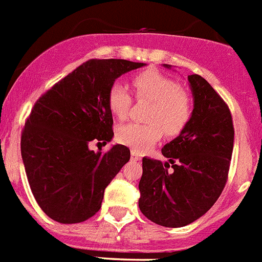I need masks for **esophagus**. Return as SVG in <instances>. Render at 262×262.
Wrapping results in <instances>:
<instances>
[{
	"instance_id": "obj_1",
	"label": "esophagus",
	"mask_w": 262,
	"mask_h": 262,
	"mask_svg": "<svg viewBox=\"0 0 262 262\" xmlns=\"http://www.w3.org/2000/svg\"><path fill=\"white\" fill-rule=\"evenodd\" d=\"M131 160L133 161H140L141 160V156L139 155L136 150H131Z\"/></svg>"
}]
</instances>
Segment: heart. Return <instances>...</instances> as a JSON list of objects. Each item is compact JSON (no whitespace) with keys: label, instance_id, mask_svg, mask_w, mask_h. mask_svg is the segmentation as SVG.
I'll use <instances>...</instances> for the list:
<instances>
[{"label":"heart","instance_id":"heart-1","mask_svg":"<svg viewBox=\"0 0 262 262\" xmlns=\"http://www.w3.org/2000/svg\"><path fill=\"white\" fill-rule=\"evenodd\" d=\"M136 97L152 102L147 114L148 123H126L117 129V140L123 145L143 152L157 143L162 129L167 135H178L192 117V100L188 93L169 76L157 70H145L133 79ZM107 104L117 118L128 115L133 98L123 84L115 83L109 91Z\"/></svg>","mask_w":262,"mask_h":262}]
</instances>
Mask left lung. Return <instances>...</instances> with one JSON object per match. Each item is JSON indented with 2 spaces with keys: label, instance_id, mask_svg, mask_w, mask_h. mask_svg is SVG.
<instances>
[{
  "label": "left lung",
  "instance_id": "obj_1",
  "mask_svg": "<svg viewBox=\"0 0 262 262\" xmlns=\"http://www.w3.org/2000/svg\"><path fill=\"white\" fill-rule=\"evenodd\" d=\"M188 85L193 97L188 124L161 150L166 162L143 158L139 182L141 213L165 227L187 226L214 205L234 147L232 118L224 100L203 76L189 75Z\"/></svg>",
  "mask_w": 262,
  "mask_h": 262
}]
</instances>
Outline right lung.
Listing matches in <instances>:
<instances>
[{"label":"right lung","mask_w":262,"mask_h":262,"mask_svg":"<svg viewBox=\"0 0 262 262\" xmlns=\"http://www.w3.org/2000/svg\"><path fill=\"white\" fill-rule=\"evenodd\" d=\"M145 66L126 59H90L38 98L21 134L31 191L42 212L59 224H79L101 208L104 192L129 160L115 144L106 153L92 140L112 141L107 96L115 79Z\"/></svg>","instance_id":"add662e5"}]
</instances>
